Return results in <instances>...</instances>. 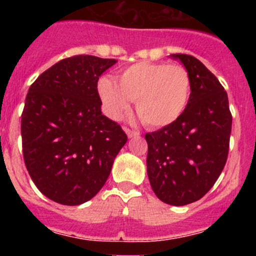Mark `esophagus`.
<instances>
[{
  "instance_id": "34e87169",
  "label": "esophagus",
  "mask_w": 256,
  "mask_h": 256,
  "mask_svg": "<svg viewBox=\"0 0 256 256\" xmlns=\"http://www.w3.org/2000/svg\"><path fill=\"white\" fill-rule=\"evenodd\" d=\"M124 130H125V132H126V135H128V138H138V136H140V134L138 132H136V131H132V130H130V128H124Z\"/></svg>"
}]
</instances>
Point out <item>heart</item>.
I'll return each mask as SVG.
<instances>
[{"instance_id": "b5f03b06", "label": "heart", "mask_w": 256, "mask_h": 256, "mask_svg": "<svg viewBox=\"0 0 256 256\" xmlns=\"http://www.w3.org/2000/svg\"><path fill=\"white\" fill-rule=\"evenodd\" d=\"M98 92L106 115L118 120L135 102L136 112L150 128L174 122L187 106L190 92L188 72L180 66L138 62L118 76V84L102 76Z\"/></svg>"}]
</instances>
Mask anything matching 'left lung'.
<instances>
[{"mask_svg": "<svg viewBox=\"0 0 256 256\" xmlns=\"http://www.w3.org/2000/svg\"><path fill=\"white\" fill-rule=\"evenodd\" d=\"M190 79L187 106L174 122L146 134L147 176L154 194L171 206L200 200L226 166L232 132L228 95L197 58L171 54Z\"/></svg>", "mask_w": 256, "mask_h": 256, "instance_id": "obj_1", "label": "left lung"}]
</instances>
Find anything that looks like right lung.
Instances as JSON below:
<instances>
[{"mask_svg": "<svg viewBox=\"0 0 256 256\" xmlns=\"http://www.w3.org/2000/svg\"><path fill=\"white\" fill-rule=\"evenodd\" d=\"M116 62L70 56L28 90L20 121L24 164L38 190L59 204L92 200L128 141L120 125L102 114L98 92L99 76Z\"/></svg>", "mask_w": 256, "mask_h": 256, "instance_id": "right-lung-1", "label": "right lung"}]
</instances>
